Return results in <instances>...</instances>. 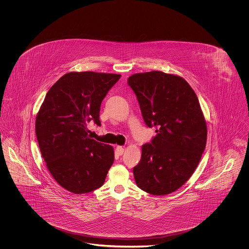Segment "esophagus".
<instances>
[{
	"instance_id": "34e87169",
	"label": "esophagus",
	"mask_w": 249,
	"mask_h": 249,
	"mask_svg": "<svg viewBox=\"0 0 249 249\" xmlns=\"http://www.w3.org/2000/svg\"><path fill=\"white\" fill-rule=\"evenodd\" d=\"M116 152H117V154L119 155V156H121V155L124 153V147H123V146H120V145H118V146L116 147Z\"/></svg>"
}]
</instances>
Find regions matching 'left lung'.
<instances>
[{"label": "left lung", "instance_id": "obj_1", "mask_svg": "<svg viewBox=\"0 0 249 249\" xmlns=\"http://www.w3.org/2000/svg\"><path fill=\"white\" fill-rule=\"evenodd\" d=\"M128 84L145 124L157 129L133 168L135 182L149 194H170L190 179L205 148L207 127L199 100L184 78L163 71L134 73Z\"/></svg>", "mask_w": 249, "mask_h": 249}]
</instances>
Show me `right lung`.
<instances>
[{
  "label": "right lung",
  "mask_w": 249,
  "mask_h": 249,
  "mask_svg": "<svg viewBox=\"0 0 249 249\" xmlns=\"http://www.w3.org/2000/svg\"><path fill=\"white\" fill-rule=\"evenodd\" d=\"M120 76L68 72L50 88L36 116V137L48 171L74 194L101 188L114 162V148L89 137L87 124L101 125V104Z\"/></svg>",
  "instance_id": "obj_1"
}]
</instances>
